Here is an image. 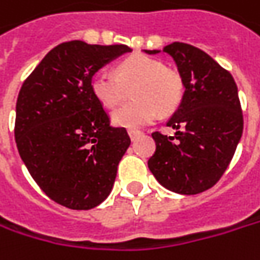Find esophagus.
I'll list each match as a JSON object with an SVG mask.
<instances>
[{"label":"esophagus","instance_id":"esophagus-1","mask_svg":"<svg viewBox=\"0 0 260 260\" xmlns=\"http://www.w3.org/2000/svg\"><path fill=\"white\" fill-rule=\"evenodd\" d=\"M140 135H142V132H139V130H128V136L132 140H136Z\"/></svg>","mask_w":260,"mask_h":260}]
</instances>
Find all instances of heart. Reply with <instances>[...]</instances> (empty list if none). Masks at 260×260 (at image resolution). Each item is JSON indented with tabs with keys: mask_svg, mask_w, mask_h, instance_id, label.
<instances>
[{
	"mask_svg": "<svg viewBox=\"0 0 260 260\" xmlns=\"http://www.w3.org/2000/svg\"><path fill=\"white\" fill-rule=\"evenodd\" d=\"M133 89L132 104L112 112L114 124L137 128L155 120L158 111L167 115L174 112L183 99L184 85L181 76L165 69L161 61L146 55H133L117 66V76L99 72L92 77V90L107 108L120 105Z\"/></svg>",
	"mask_w": 260,
	"mask_h": 260,
	"instance_id": "obj_1",
	"label": "heart"
}]
</instances>
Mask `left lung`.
Returning <instances> with one entry per match:
<instances>
[{"label":"left lung","instance_id":"1","mask_svg":"<svg viewBox=\"0 0 260 260\" xmlns=\"http://www.w3.org/2000/svg\"><path fill=\"white\" fill-rule=\"evenodd\" d=\"M181 76L184 93L167 125L174 136L152 133L156 150L148 161L164 187L198 194L218 183L231 162L243 133V114L233 76L196 46H164ZM153 55L161 51H145Z\"/></svg>","mask_w":260,"mask_h":260}]
</instances>
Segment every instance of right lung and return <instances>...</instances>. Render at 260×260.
<instances>
[{
  "label": "right lung",
  "instance_id": "obj_1",
  "mask_svg": "<svg viewBox=\"0 0 260 260\" xmlns=\"http://www.w3.org/2000/svg\"><path fill=\"white\" fill-rule=\"evenodd\" d=\"M125 52L127 45L59 44L20 89V158L46 196L66 208L86 211L105 201L130 146L127 130L111 125L92 90L95 73Z\"/></svg>",
  "mask_w": 260,
  "mask_h": 260
}]
</instances>
